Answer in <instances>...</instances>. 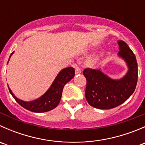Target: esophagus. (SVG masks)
Masks as SVG:
<instances>
[{
	"instance_id": "34e87169",
	"label": "esophagus",
	"mask_w": 145,
	"mask_h": 145,
	"mask_svg": "<svg viewBox=\"0 0 145 145\" xmlns=\"http://www.w3.org/2000/svg\"><path fill=\"white\" fill-rule=\"evenodd\" d=\"M74 67H75V73L76 74H80L81 73V69L79 68V67H78V66L77 65H74Z\"/></svg>"
}]
</instances>
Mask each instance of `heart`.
I'll return each mask as SVG.
<instances>
[{
	"label": "heart",
	"mask_w": 145,
	"mask_h": 145,
	"mask_svg": "<svg viewBox=\"0 0 145 145\" xmlns=\"http://www.w3.org/2000/svg\"><path fill=\"white\" fill-rule=\"evenodd\" d=\"M99 59V56H95L93 57L90 58V59L88 60V64H90V65H93V64H95L97 62V61Z\"/></svg>",
	"instance_id": "heart-1"
}]
</instances>
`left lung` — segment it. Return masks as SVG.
I'll list each match as a JSON object with an SVG mask.
<instances>
[{"mask_svg": "<svg viewBox=\"0 0 145 145\" xmlns=\"http://www.w3.org/2000/svg\"><path fill=\"white\" fill-rule=\"evenodd\" d=\"M118 56L123 59L128 71L123 78L113 79L104 74L101 69L88 68L83 71L87 81L86 98L92 106L109 109L118 106L128 100L135 91L137 82V63L135 55L123 40H118Z\"/></svg>", "mask_w": 145, "mask_h": 145, "instance_id": "1", "label": "left lung"}]
</instances>
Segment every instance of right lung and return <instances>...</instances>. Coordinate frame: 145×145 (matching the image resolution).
Here are the masks:
<instances>
[{
  "instance_id": "add662e5",
  "label": "right lung",
  "mask_w": 145,
  "mask_h": 145,
  "mask_svg": "<svg viewBox=\"0 0 145 145\" xmlns=\"http://www.w3.org/2000/svg\"><path fill=\"white\" fill-rule=\"evenodd\" d=\"M13 53H14V51L11 53L10 58L11 57ZM10 58L8 59V63L9 62ZM74 75H75V70L73 67H67V68L63 69L59 71L54 81L52 82L50 87L41 97L34 100L29 101V102H26V101L18 99L14 95L9 86H8V88H9L10 94L14 97V100L24 109L32 112H37V113L46 112L55 109L59 105L61 97H62V90H63L64 86L66 83H68L74 78Z\"/></svg>"
}]
</instances>
